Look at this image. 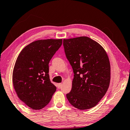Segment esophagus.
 <instances>
[{"mask_svg": "<svg viewBox=\"0 0 130 130\" xmlns=\"http://www.w3.org/2000/svg\"><path fill=\"white\" fill-rule=\"evenodd\" d=\"M62 83H58V84H57V86H58V88H61V87H62Z\"/></svg>", "mask_w": 130, "mask_h": 130, "instance_id": "esophagus-1", "label": "esophagus"}]
</instances>
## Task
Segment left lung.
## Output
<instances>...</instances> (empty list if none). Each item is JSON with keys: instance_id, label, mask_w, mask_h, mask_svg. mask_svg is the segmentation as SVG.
<instances>
[{"instance_id": "obj_1", "label": "left lung", "mask_w": 130, "mask_h": 130, "mask_svg": "<svg viewBox=\"0 0 130 130\" xmlns=\"http://www.w3.org/2000/svg\"><path fill=\"white\" fill-rule=\"evenodd\" d=\"M67 58L74 78L67 98L70 104L81 110L95 107L108 89L111 67L106 52L88 37L63 39Z\"/></svg>"}]
</instances>
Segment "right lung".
<instances>
[{"label":"right lung","mask_w":130,"mask_h":130,"mask_svg":"<svg viewBox=\"0 0 130 130\" xmlns=\"http://www.w3.org/2000/svg\"><path fill=\"white\" fill-rule=\"evenodd\" d=\"M62 39H40L22 50L12 72V84L19 99L39 110L49 104L56 91L49 74V63L61 47Z\"/></svg>","instance_id":"obj_1"}]
</instances>
